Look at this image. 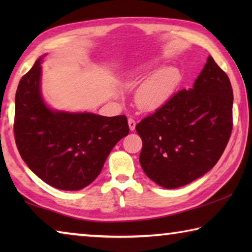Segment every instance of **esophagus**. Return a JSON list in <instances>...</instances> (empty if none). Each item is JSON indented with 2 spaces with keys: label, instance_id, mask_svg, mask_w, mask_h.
<instances>
[{
  "label": "esophagus",
  "instance_id": "1",
  "mask_svg": "<svg viewBox=\"0 0 252 252\" xmlns=\"http://www.w3.org/2000/svg\"><path fill=\"white\" fill-rule=\"evenodd\" d=\"M127 123H129V127H130V130H131V131H133V130L135 129V125H136V122H135L134 119L130 118L129 120H127Z\"/></svg>",
  "mask_w": 252,
  "mask_h": 252
}]
</instances>
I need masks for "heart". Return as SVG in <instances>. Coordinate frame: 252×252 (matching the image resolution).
Here are the masks:
<instances>
[{"instance_id": "1", "label": "heart", "mask_w": 252, "mask_h": 252, "mask_svg": "<svg viewBox=\"0 0 252 252\" xmlns=\"http://www.w3.org/2000/svg\"><path fill=\"white\" fill-rule=\"evenodd\" d=\"M180 82V72L176 67L157 71L136 92V103L143 110H156L167 102Z\"/></svg>"}]
</instances>
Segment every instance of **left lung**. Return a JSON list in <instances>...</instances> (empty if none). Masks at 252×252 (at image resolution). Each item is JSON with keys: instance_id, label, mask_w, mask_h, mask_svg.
Segmentation results:
<instances>
[{"instance_id": "8db88e82", "label": "left lung", "mask_w": 252, "mask_h": 252, "mask_svg": "<svg viewBox=\"0 0 252 252\" xmlns=\"http://www.w3.org/2000/svg\"><path fill=\"white\" fill-rule=\"evenodd\" d=\"M232 104L228 75L209 57L192 89L174 93L136 125L144 173L167 189L186 186L207 173L231 135Z\"/></svg>"}]
</instances>
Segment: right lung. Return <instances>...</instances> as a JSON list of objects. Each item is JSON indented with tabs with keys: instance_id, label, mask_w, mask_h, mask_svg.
<instances>
[{
	"instance_id": "right-lung-1",
	"label": "right lung",
	"mask_w": 252,
	"mask_h": 252,
	"mask_svg": "<svg viewBox=\"0 0 252 252\" xmlns=\"http://www.w3.org/2000/svg\"><path fill=\"white\" fill-rule=\"evenodd\" d=\"M41 59L21 79L15 94L14 138L28 167L45 183L80 190L99 176L113 147L129 134L126 116L53 111L40 91Z\"/></svg>"
}]
</instances>
